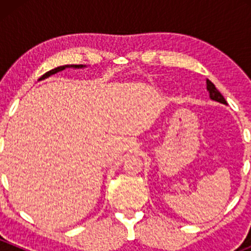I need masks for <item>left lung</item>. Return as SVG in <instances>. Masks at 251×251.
<instances>
[{
	"mask_svg": "<svg viewBox=\"0 0 251 251\" xmlns=\"http://www.w3.org/2000/svg\"><path fill=\"white\" fill-rule=\"evenodd\" d=\"M206 88H207V91H209L210 98H211L212 100H216V102L222 103V104H227V102H226V100L224 98V96L220 93V91L215 87V85L210 80H206Z\"/></svg>",
	"mask_w": 251,
	"mask_h": 251,
	"instance_id": "obj_1",
	"label": "left lung"
}]
</instances>
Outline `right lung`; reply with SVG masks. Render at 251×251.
Here are the masks:
<instances>
[{
  "label": "right lung",
  "mask_w": 251,
  "mask_h": 251,
  "mask_svg": "<svg viewBox=\"0 0 251 251\" xmlns=\"http://www.w3.org/2000/svg\"><path fill=\"white\" fill-rule=\"evenodd\" d=\"M83 67H85V65H74V64H72V65H62V67L54 68V69H52V70H50V72H47L46 74H44L41 77H40V80H44V78H47L48 76H50V75L55 74V73L62 72V70H64L65 68H83Z\"/></svg>",
  "instance_id": "obj_1"
}]
</instances>
